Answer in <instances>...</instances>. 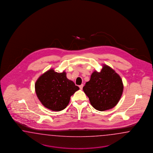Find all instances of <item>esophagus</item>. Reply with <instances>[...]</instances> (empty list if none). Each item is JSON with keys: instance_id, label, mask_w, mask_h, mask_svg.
I'll list each match as a JSON object with an SVG mask.
<instances>
[{"instance_id": "1", "label": "esophagus", "mask_w": 153, "mask_h": 153, "mask_svg": "<svg viewBox=\"0 0 153 153\" xmlns=\"http://www.w3.org/2000/svg\"><path fill=\"white\" fill-rule=\"evenodd\" d=\"M83 84H81V85H79V88H80L81 90H82V88H83Z\"/></svg>"}]
</instances>
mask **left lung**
<instances>
[{
	"label": "left lung",
	"mask_w": 153,
	"mask_h": 153,
	"mask_svg": "<svg viewBox=\"0 0 153 153\" xmlns=\"http://www.w3.org/2000/svg\"><path fill=\"white\" fill-rule=\"evenodd\" d=\"M83 90L95 109L105 111L118 104L123 93V84L120 76L114 70L103 65L100 72L96 70L93 72Z\"/></svg>",
	"instance_id": "8db88e82"
}]
</instances>
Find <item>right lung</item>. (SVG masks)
Wrapping results in <instances>:
<instances>
[{"mask_svg":"<svg viewBox=\"0 0 153 153\" xmlns=\"http://www.w3.org/2000/svg\"><path fill=\"white\" fill-rule=\"evenodd\" d=\"M35 93L44 107L60 111L68 105L71 97L79 90V87L67 78L66 72L58 73L53 68L46 71L37 79L35 84Z\"/></svg>","mask_w":153,"mask_h":153,"instance_id":"obj_1","label":"right lung"}]
</instances>
